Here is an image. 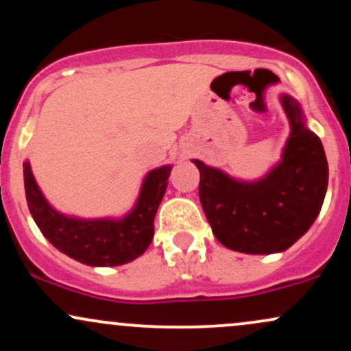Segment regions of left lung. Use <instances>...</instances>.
<instances>
[{
  "instance_id": "8db88e82",
  "label": "left lung",
  "mask_w": 351,
  "mask_h": 351,
  "mask_svg": "<svg viewBox=\"0 0 351 351\" xmlns=\"http://www.w3.org/2000/svg\"><path fill=\"white\" fill-rule=\"evenodd\" d=\"M280 100L291 136L282 162L263 180L237 181L191 160L199 170V201L213 234L232 251H285L308 231L324 204L328 184L324 145L305 125L299 102L287 94Z\"/></svg>"
}]
</instances>
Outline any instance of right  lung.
I'll return each mask as SVG.
<instances>
[{
    "label": "right lung",
    "mask_w": 351,
    "mask_h": 351,
    "mask_svg": "<svg viewBox=\"0 0 351 351\" xmlns=\"http://www.w3.org/2000/svg\"><path fill=\"white\" fill-rule=\"evenodd\" d=\"M24 189L36 224L60 252L92 267H112L136 259L153 239V221L168 186L171 167L145 176L138 201L123 219H79L56 211L43 196L29 163L24 162Z\"/></svg>",
    "instance_id": "obj_1"
}]
</instances>
